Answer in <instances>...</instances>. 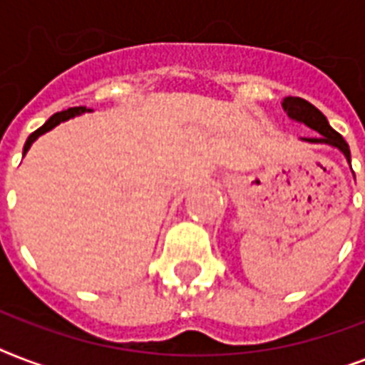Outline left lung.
Wrapping results in <instances>:
<instances>
[{
	"label": "left lung",
	"instance_id": "obj_1",
	"mask_svg": "<svg viewBox=\"0 0 365 365\" xmlns=\"http://www.w3.org/2000/svg\"><path fill=\"white\" fill-rule=\"evenodd\" d=\"M284 111L288 113V117L292 121L303 123L305 126L317 130L320 136L317 138H301L303 142L307 143H326V145H331V148L339 149L341 153L345 155L346 163L351 165V149H349V143L343 140L339 132H335L331 126H329L328 119L324 115L322 111L317 110L314 106L309 104L307 100L297 98V96H286L282 100ZM352 170V168H351Z\"/></svg>",
	"mask_w": 365,
	"mask_h": 365
}]
</instances>
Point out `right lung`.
I'll return each instance as SVG.
<instances>
[{"instance_id": "1", "label": "right lung", "mask_w": 365, "mask_h": 365, "mask_svg": "<svg viewBox=\"0 0 365 365\" xmlns=\"http://www.w3.org/2000/svg\"><path fill=\"white\" fill-rule=\"evenodd\" d=\"M85 111H91V110H87V108H83L81 106V108H70V110L60 111V113H54V115L51 117V119H48L45 125L39 126L36 132H31L30 136H28V140H26V143H24V151H22V155L28 153V149L31 148V143L36 142L37 138L41 136V134H45V132H48V130H53L54 126H58L60 123L68 121V119H73L76 115H81V113H85Z\"/></svg>"}]
</instances>
